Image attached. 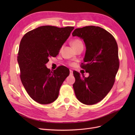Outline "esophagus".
I'll return each mask as SVG.
<instances>
[{
    "label": "esophagus",
    "instance_id": "1",
    "mask_svg": "<svg viewBox=\"0 0 135 135\" xmlns=\"http://www.w3.org/2000/svg\"><path fill=\"white\" fill-rule=\"evenodd\" d=\"M73 75V72L71 70H70V75Z\"/></svg>",
    "mask_w": 135,
    "mask_h": 135
}]
</instances>
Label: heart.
<instances>
[{
    "label": "heart",
    "mask_w": 135,
    "mask_h": 135,
    "mask_svg": "<svg viewBox=\"0 0 135 135\" xmlns=\"http://www.w3.org/2000/svg\"><path fill=\"white\" fill-rule=\"evenodd\" d=\"M71 44L72 47L74 48V50H75L76 48H77L78 47L80 46H83L82 42H81V40L79 39H75L73 40L71 42ZM69 65H70V66H74V64L73 63H70Z\"/></svg>",
    "instance_id": "1"
}]
</instances>
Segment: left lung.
Segmentation results:
<instances>
[{
	"mask_svg": "<svg viewBox=\"0 0 135 135\" xmlns=\"http://www.w3.org/2000/svg\"><path fill=\"white\" fill-rule=\"evenodd\" d=\"M72 35L85 43L86 51L80 66L89 74L86 78L73 71L75 96L84 104H95L108 95L115 82L119 67L117 42L110 32L99 26L78 28Z\"/></svg>",
	"mask_w": 135,
	"mask_h": 135,
	"instance_id": "obj_1",
	"label": "left lung"
}]
</instances>
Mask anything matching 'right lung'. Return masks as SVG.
I'll return each mask as SVG.
<instances>
[{"label":"right lung","mask_w":135,"mask_h":135,"mask_svg":"<svg viewBox=\"0 0 135 135\" xmlns=\"http://www.w3.org/2000/svg\"><path fill=\"white\" fill-rule=\"evenodd\" d=\"M73 26H42L27 32L20 44L17 61L20 78L28 95L40 104H48L59 96L69 69L60 66L51 71L46 64L56 57L74 29Z\"/></svg>","instance_id":"1"}]
</instances>
